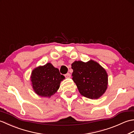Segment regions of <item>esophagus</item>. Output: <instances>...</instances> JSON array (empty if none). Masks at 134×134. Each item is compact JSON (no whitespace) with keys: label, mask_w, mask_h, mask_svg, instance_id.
I'll return each mask as SVG.
<instances>
[{"label":"esophagus","mask_w":134,"mask_h":134,"mask_svg":"<svg viewBox=\"0 0 134 134\" xmlns=\"http://www.w3.org/2000/svg\"><path fill=\"white\" fill-rule=\"evenodd\" d=\"M65 77L66 78H70L71 77V74L70 73H67L66 74H65Z\"/></svg>","instance_id":"1"}]
</instances>
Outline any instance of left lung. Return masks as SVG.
<instances>
[{
  "mask_svg": "<svg viewBox=\"0 0 134 134\" xmlns=\"http://www.w3.org/2000/svg\"><path fill=\"white\" fill-rule=\"evenodd\" d=\"M71 68L72 80L82 96L97 99L105 92L108 86V74L98 63L92 60L86 63L75 61Z\"/></svg>",
  "mask_w": 134,
  "mask_h": 134,
  "instance_id": "8db88e82",
  "label": "left lung"
}]
</instances>
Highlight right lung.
Listing matches in <instances>:
<instances>
[{"instance_id":"1","label":"right lung","mask_w":134,"mask_h":134,"mask_svg":"<svg viewBox=\"0 0 134 134\" xmlns=\"http://www.w3.org/2000/svg\"><path fill=\"white\" fill-rule=\"evenodd\" d=\"M64 76L61 75L59 69L48 63L34 69L30 76L32 86L35 93L41 97H50L59 89Z\"/></svg>"}]
</instances>
